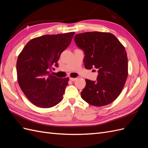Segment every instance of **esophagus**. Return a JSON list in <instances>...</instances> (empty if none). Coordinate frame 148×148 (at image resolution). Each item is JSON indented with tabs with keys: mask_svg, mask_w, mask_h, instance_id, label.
<instances>
[{
	"mask_svg": "<svg viewBox=\"0 0 148 148\" xmlns=\"http://www.w3.org/2000/svg\"><path fill=\"white\" fill-rule=\"evenodd\" d=\"M77 78H70V80H71V81L72 82H75V80H77Z\"/></svg>",
	"mask_w": 148,
	"mask_h": 148,
	"instance_id": "1",
	"label": "esophagus"
}]
</instances>
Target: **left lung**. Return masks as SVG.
Masks as SVG:
<instances>
[{"instance_id": "left-lung-1", "label": "left lung", "mask_w": 148, "mask_h": 148, "mask_svg": "<svg viewBox=\"0 0 148 148\" xmlns=\"http://www.w3.org/2000/svg\"><path fill=\"white\" fill-rule=\"evenodd\" d=\"M75 41L84 53L85 69L97 70V82L86 79L82 99L96 107L114 101L128 77V58L125 47L110 33L86 32L76 34Z\"/></svg>"}]
</instances>
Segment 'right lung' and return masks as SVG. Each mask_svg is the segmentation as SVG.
<instances>
[{
  "mask_svg": "<svg viewBox=\"0 0 148 148\" xmlns=\"http://www.w3.org/2000/svg\"><path fill=\"white\" fill-rule=\"evenodd\" d=\"M74 32L47 34L33 38L26 44L16 62L17 80L28 99L41 108H50L63 99L69 78L50 73L58 67L60 54L71 43Z\"/></svg>",
  "mask_w": 148,
  "mask_h": 148,
  "instance_id": "obj_1",
  "label": "right lung"
}]
</instances>
